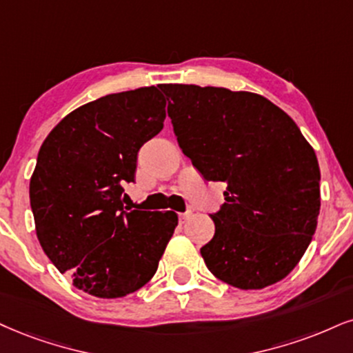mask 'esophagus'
<instances>
[{"label": "esophagus", "instance_id": "1", "mask_svg": "<svg viewBox=\"0 0 353 353\" xmlns=\"http://www.w3.org/2000/svg\"><path fill=\"white\" fill-rule=\"evenodd\" d=\"M191 214H193V212H191V211H185V212H180V214H178V217H180L181 223H185V221L188 219Z\"/></svg>", "mask_w": 353, "mask_h": 353}]
</instances>
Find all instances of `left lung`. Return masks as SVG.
<instances>
[{
    "mask_svg": "<svg viewBox=\"0 0 353 353\" xmlns=\"http://www.w3.org/2000/svg\"><path fill=\"white\" fill-rule=\"evenodd\" d=\"M178 145L208 181H224L216 232L201 247L221 281L262 290L296 267L321 210L317 157L285 111L249 91L160 85Z\"/></svg>",
    "mask_w": 353,
    "mask_h": 353,
    "instance_id": "obj_1",
    "label": "left lung"
}]
</instances>
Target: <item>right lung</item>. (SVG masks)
<instances>
[{
	"mask_svg": "<svg viewBox=\"0 0 353 353\" xmlns=\"http://www.w3.org/2000/svg\"><path fill=\"white\" fill-rule=\"evenodd\" d=\"M155 86L106 94L67 114L41 145L29 198L41 247L78 290L123 298L155 275L178 216L128 211L139 149L163 129Z\"/></svg>",
	"mask_w": 353,
	"mask_h": 353,
	"instance_id": "obj_1",
	"label": "right lung"
}]
</instances>
